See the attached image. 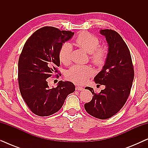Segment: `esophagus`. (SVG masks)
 <instances>
[{
	"instance_id": "34e87169",
	"label": "esophagus",
	"mask_w": 148,
	"mask_h": 148,
	"mask_svg": "<svg viewBox=\"0 0 148 148\" xmlns=\"http://www.w3.org/2000/svg\"><path fill=\"white\" fill-rule=\"evenodd\" d=\"M75 90H78V91H82V90H84V88H82V87H79V86H76V88H75Z\"/></svg>"
}]
</instances>
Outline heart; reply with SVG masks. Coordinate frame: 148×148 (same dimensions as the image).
Instances as JSON below:
<instances>
[{
	"label": "heart",
	"mask_w": 148,
	"mask_h": 148,
	"mask_svg": "<svg viewBox=\"0 0 148 148\" xmlns=\"http://www.w3.org/2000/svg\"><path fill=\"white\" fill-rule=\"evenodd\" d=\"M76 45L90 54V60L97 66H102L108 56L106 46L100 45V40L96 36L88 32L79 34L75 38ZM73 46L69 42H64L58 50V55L62 64L68 65L71 62ZM94 71L88 65L75 64L71 66L66 73L68 80L77 85H83L89 79Z\"/></svg>",
	"instance_id": "1"
}]
</instances>
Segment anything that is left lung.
Returning a JSON list of instances; mask_svg holds the SVG:
<instances>
[{
	"mask_svg": "<svg viewBox=\"0 0 148 148\" xmlns=\"http://www.w3.org/2000/svg\"><path fill=\"white\" fill-rule=\"evenodd\" d=\"M106 37L108 53L103 69L95 77L94 82L105 86L98 94L86 87L94 95L84 104L86 112L99 119H107L116 114L126 103L134 79V69L128 46L119 34L112 29H102Z\"/></svg>",
	"mask_w": 148,
	"mask_h": 148,
	"instance_id": "obj_1",
	"label": "left lung"
}]
</instances>
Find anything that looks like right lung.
Masks as SVG:
<instances>
[{
	"label": "right lung",
	"mask_w": 148,
	"mask_h": 148,
	"mask_svg": "<svg viewBox=\"0 0 148 148\" xmlns=\"http://www.w3.org/2000/svg\"><path fill=\"white\" fill-rule=\"evenodd\" d=\"M74 32L46 26L36 30L24 44L18 62V82L22 98L34 114L47 116L58 112L75 91L72 82L60 81L50 88L46 79L61 75L58 50ZM58 74H56V73Z\"/></svg>",
	"instance_id": "add662e5"
}]
</instances>
